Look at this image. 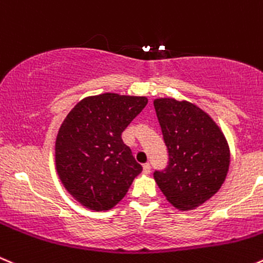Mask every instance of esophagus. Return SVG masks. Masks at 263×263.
Wrapping results in <instances>:
<instances>
[{
	"instance_id": "esophagus-1",
	"label": "esophagus",
	"mask_w": 263,
	"mask_h": 263,
	"mask_svg": "<svg viewBox=\"0 0 263 263\" xmlns=\"http://www.w3.org/2000/svg\"><path fill=\"white\" fill-rule=\"evenodd\" d=\"M149 172H151V165H149L148 162H146V164L143 165V173L149 174Z\"/></svg>"
}]
</instances>
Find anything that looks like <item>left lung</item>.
<instances>
[{"instance_id":"left-lung-1","label":"left lung","mask_w":263,"mask_h":263,"mask_svg":"<svg viewBox=\"0 0 263 263\" xmlns=\"http://www.w3.org/2000/svg\"><path fill=\"white\" fill-rule=\"evenodd\" d=\"M169 161L154 177L166 200L181 211L194 209L218 192L230 166V148L218 125L187 101H154Z\"/></svg>"}]
</instances>
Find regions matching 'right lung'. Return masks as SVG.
<instances>
[{
	"instance_id": "add662e5",
	"label": "right lung",
	"mask_w": 263,
	"mask_h": 263,
	"mask_svg": "<svg viewBox=\"0 0 263 263\" xmlns=\"http://www.w3.org/2000/svg\"><path fill=\"white\" fill-rule=\"evenodd\" d=\"M147 102L146 97L115 92L87 97L59 127L57 172L67 191L86 208H114L142 172L121 134Z\"/></svg>"
}]
</instances>
